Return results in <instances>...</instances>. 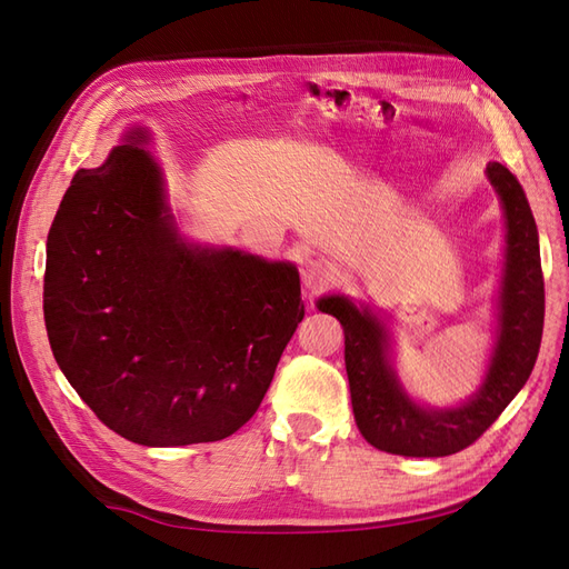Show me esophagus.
<instances>
[{
	"mask_svg": "<svg viewBox=\"0 0 569 569\" xmlns=\"http://www.w3.org/2000/svg\"><path fill=\"white\" fill-rule=\"evenodd\" d=\"M333 281L331 267L322 259H305L302 264V286L308 290H322Z\"/></svg>",
	"mask_w": 569,
	"mask_h": 569,
	"instance_id": "34e87169",
	"label": "esophagus"
}]
</instances>
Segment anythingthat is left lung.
<instances>
[{
    "label": "left lung",
    "instance_id": "left-lung-1",
    "mask_svg": "<svg viewBox=\"0 0 569 569\" xmlns=\"http://www.w3.org/2000/svg\"><path fill=\"white\" fill-rule=\"evenodd\" d=\"M486 174L505 213V267L498 293V333L483 382L459 406L435 409L409 397L391 366L385 319L368 305L327 296L319 310L333 315L346 337V375L360 435L401 457H449L473 445L527 385L543 337V273L538 230L527 194L502 163Z\"/></svg>",
    "mask_w": 569,
    "mask_h": 569
}]
</instances>
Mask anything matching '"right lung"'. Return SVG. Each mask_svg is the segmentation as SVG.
Returning a JSON list of instances; mask_svg holds the SVG:
<instances>
[{"instance_id":"add662e5","label":"right lung","mask_w":569,"mask_h":569,"mask_svg":"<svg viewBox=\"0 0 569 569\" xmlns=\"http://www.w3.org/2000/svg\"><path fill=\"white\" fill-rule=\"evenodd\" d=\"M151 132L79 170L48 236L42 310L77 395L124 440L216 442L254 416L302 322L300 276L182 238Z\"/></svg>"}]
</instances>
